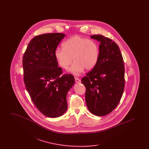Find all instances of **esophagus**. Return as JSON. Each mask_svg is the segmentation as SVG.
I'll return each mask as SVG.
<instances>
[{
	"label": "esophagus",
	"mask_w": 149,
	"mask_h": 149,
	"mask_svg": "<svg viewBox=\"0 0 149 149\" xmlns=\"http://www.w3.org/2000/svg\"><path fill=\"white\" fill-rule=\"evenodd\" d=\"M75 82L77 83H81V80L78 78H75Z\"/></svg>",
	"instance_id": "obj_1"
}]
</instances>
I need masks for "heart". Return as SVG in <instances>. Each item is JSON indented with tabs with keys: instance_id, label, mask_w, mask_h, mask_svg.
I'll return each instance as SVG.
<instances>
[{
	"instance_id": "1",
	"label": "heart",
	"mask_w": 149,
	"mask_h": 149,
	"mask_svg": "<svg viewBox=\"0 0 149 149\" xmlns=\"http://www.w3.org/2000/svg\"><path fill=\"white\" fill-rule=\"evenodd\" d=\"M63 48H57L55 51V57L59 65L64 69H68L73 59L75 63L69 72L79 75L84 69L92 70L97 63L99 50L95 41L80 36H74L65 41Z\"/></svg>"
}]
</instances>
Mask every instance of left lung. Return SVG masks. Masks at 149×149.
Here are the masks:
<instances>
[{
	"label": "left lung",
	"instance_id": "obj_1",
	"mask_svg": "<svg viewBox=\"0 0 149 149\" xmlns=\"http://www.w3.org/2000/svg\"><path fill=\"white\" fill-rule=\"evenodd\" d=\"M91 38L100 42L98 60L92 70L82 78L86 88L89 111L98 116L112 112L118 104L125 88V67L120 51L111 39L98 35Z\"/></svg>",
	"mask_w": 149,
	"mask_h": 149
}]
</instances>
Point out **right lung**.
I'll return each instance as SVG.
<instances>
[{
    "label": "right lung",
    "instance_id": "obj_1",
    "mask_svg": "<svg viewBox=\"0 0 149 149\" xmlns=\"http://www.w3.org/2000/svg\"><path fill=\"white\" fill-rule=\"evenodd\" d=\"M64 33L36 36L23 56L24 82L32 102L45 116L56 118L67 110L66 95L75 83L71 74L61 75L55 51Z\"/></svg>",
    "mask_w": 149,
    "mask_h": 149
}]
</instances>
